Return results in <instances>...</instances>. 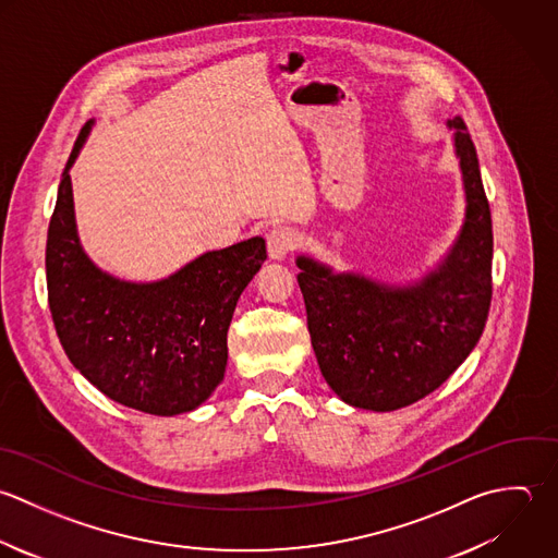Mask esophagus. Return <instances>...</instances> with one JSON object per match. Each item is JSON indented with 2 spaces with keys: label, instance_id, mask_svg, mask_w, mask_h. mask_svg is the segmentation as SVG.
I'll return each instance as SVG.
<instances>
[{
  "label": "esophagus",
  "instance_id": "esophagus-1",
  "mask_svg": "<svg viewBox=\"0 0 558 558\" xmlns=\"http://www.w3.org/2000/svg\"><path fill=\"white\" fill-rule=\"evenodd\" d=\"M300 236L293 228L289 226H278L274 230H269L267 234V252H269V258L274 260H282L289 252L295 250Z\"/></svg>",
  "mask_w": 558,
  "mask_h": 558
}]
</instances>
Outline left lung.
<instances>
[{
	"label": "left lung",
	"mask_w": 558,
	"mask_h": 558,
	"mask_svg": "<svg viewBox=\"0 0 558 558\" xmlns=\"http://www.w3.org/2000/svg\"><path fill=\"white\" fill-rule=\"evenodd\" d=\"M465 186L463 228L409 287L335 274L298 256L311 343L328 387L350 407L398 411L439 389L476 348L492 306L494 232L478 156L461 117L448 121Z\"/></svg>",
	"instance_id": "left-lung-1"
}]
</instances>
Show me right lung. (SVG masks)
<instances>
[{"instance_id": "obj_1", "label": "right lung", "mask_w": 558, "mask_h": 558, "mask_svg": "<svg viewBox=\"0 0 558 558\" xmlns=\"http://www.w3.org/2000/svg\"><path fill=\"white\" fill-rule=\"evenodd\" d=\"M71 149L47 230V300L73 367L110 400L149 415L197 409L223 380L239 295L267 258L265 239L206 252L158 282H125L90 263L73 215Z\"/></svg>"}]
</instances>
